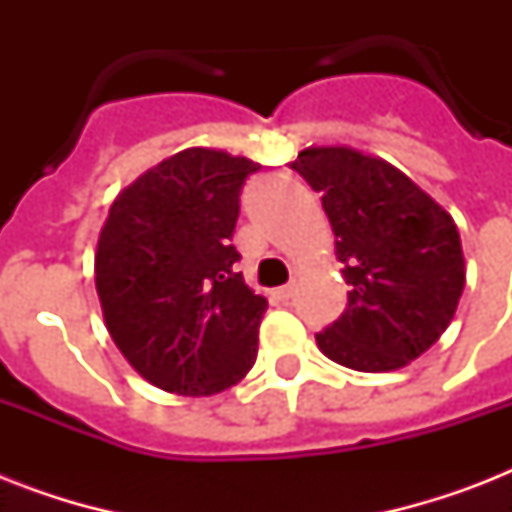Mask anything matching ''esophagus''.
Returning <instances> with one entry per match:
<instances>
[{
    "instance_id": "34e87169",
    "label": "esophagus",
    "mask_w": 512,
    "mask_h": 512,
    "mask_svg": "<svg viewBox=\"0 0 512 512\" xmlns=\"http://www.w3.org/2000/svg\"><path fill=\"white\" fill-rule=\"evenodd\" d=\"M292 295H295V284H287V287H279L276 292H273V297H276V300H281V303H287Z\"/></svg>"
}]
</instances>
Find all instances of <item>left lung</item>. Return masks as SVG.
Masks as SVG:
<instances>
[{"label":"left lung","mask_w":512,"mask_h":512,"mask_svg":"<svg viewBox=\"0 0 512 512\" xmlns=\"http://www.w3.org/2000/svg\"><path fill=\"white\" fill-rule=\"evenodd\" d=\"M300 172L335 231L348 308L321 329L324 356L358 372H390L425 353L465 287L457 225L393 164L353 148H308Z\"/></svg>","instance_id":"8db88e82"}]
</instances>
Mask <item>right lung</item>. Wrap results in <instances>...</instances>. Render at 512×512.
<instances>
[{
	"label": "right lung",
	"instance_id": "1",
	"mask_svg": "<svg viewBox=\"0 0 512 512\" xmlns=\"http://www.w3.org/2000/svg\"><path fill=\"white\" fill-rule=\"evenodd\" d=\"M260 164L185 148L111 204L95 287L116 348L148 382L212 396L252 369L268 300L244 284L231 244L239 196Z\"/></svg>",
	"mask_w": 512,
	"mask_h": 512
}]
</instances>
